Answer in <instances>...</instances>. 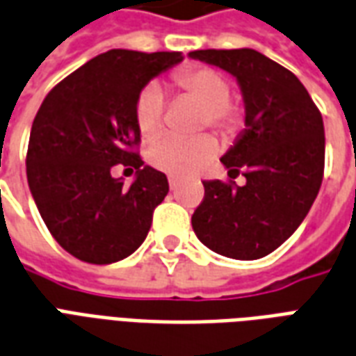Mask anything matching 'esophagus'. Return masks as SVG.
Masks as SVG:
<instances>
[{
    "label": "esophagus",
    "instance_id": "1",
    "mask_svg": "<svg viewBox=\"0 0 356 356\" xmlns=\"http://www.w3.org/2000/svg\"><path fill=\"white\" fill-rule=\"evenodd\" d=\"M168 186H170V189H172V191L178 188V180H176L175 176H170V178H168Z\"/></svg>",
    "mask_w": 356,
    "mask_h": 356
}]
</instances>
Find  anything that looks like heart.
I'll return each instance as SVG.
<instances>
[{"label":"heart","instance_id":"b5f03b06","mask_svg":"<svg viewBox=\"0 0 356 356\" xmlns=\"http://www.w3.org/2000/svg\"><path fill=\"white\" fill-rule=\"evenodd\" d=\"M176 89L181 95L195 98L203 104L201 127H212L224 136H235L245 124V110L232 100V81L220 70L209 66H188L172 75ZM165 100L163 92L149 83L140 90L134 106V118L142 136L152 138L163 129ZM218 142L210 134L184 138L165 134L155 140L147 152V161L153 167L172 176H191L216 157Z\"/></svg>","mask_w":356,"mask_h":356}]
</instances>
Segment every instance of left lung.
I'll use <instances>...</instances> for the list:
<instances>
[{"mask_svg":"<svg viewBox=\"0 0 356 356\" xmlns=\"http://www.w3.org/2000/svg\"><path fill=\"white\" fill-rule=\"evenodd\" d=\"M191 58L237 79L246 129L222 157L233 180L203 181L191 225L199 241L235 260H258L286 241L307 216L324 175L323 115L290 70L254 49H207Z\"/></svg>","mask_w":356,"mask_h":356,"instance_id":"left-lung-1","label":"left lung"}]
</instances>
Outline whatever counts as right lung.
<instances>
[{
  "label": "right lung",
  "instance_id": "add662e5",
  "mask_svg": "<svg viewBox=\"0 0 356 356\" xmlns=\"http://www.w3.org/2000/svg\"><path fill=\"white\" fill-rule=\"evenodd\" d=\"M181 53L111 49L64 77L33 119L28 186L47 229L77 260L106 266L131 256L168 193L167 176L144 165L134 106L140 90ZM137 170L124 188L111 168Z\"/></svg>",
  "mask_w": 356,
  "mask_h": 356
}]
</instances>
